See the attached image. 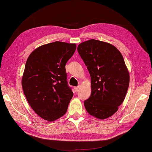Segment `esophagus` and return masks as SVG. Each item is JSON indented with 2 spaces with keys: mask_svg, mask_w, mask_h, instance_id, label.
<instances>
[{
  "mask_svg": "<svg viewBox=\"0 0 152 152\" xmlns=\"http://www.w3.org/2000/svg\"><path fill=\"white\" fill-rule=\"evenodd\" d=\"M74 89H75V91L77 92L79 91V86H75V87H74Z\"/></svg>",
  "mask_w": 152,
  "mask_h": 152,
  "instance_id": "obj_1",
  "label": "esophagus"
}]
</instances>
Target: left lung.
<instances>
[{"label": "left lung", "mask_w": 152, "mask_h": 152, "mask_svg": "<svg viewBox=\"0 0 152 152\" xmlns=\"http://www.w3.org/2000/svg\"><path fill=\"white\" fill-rule=\"evenodd\" d=\"M91 75V94L84 102L86 111L105 119L117 112L125 98L129 72L121 53L115 46L91 39L77 46Z\"/></svg>", "instance_id": "left-lung-1"}]
</instances>
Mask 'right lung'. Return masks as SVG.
<instances>
[{"label": "right lung", "instance_id": "obj_1", "mask_svg": "<svg viewBox=\"0 0 152 152\" xmlns=\"http://www.w3.org/2000/svg\"><path fill=\"white\" fill-rule=\"evenodd\" d=\"M76 44L56 41L35 49L27 58L21 79L29 106L40 117L54 121L64 115L73 96L65 66Z\"/></svg>", "mask_w": 152, "mask_h": 152}]
</instances>
